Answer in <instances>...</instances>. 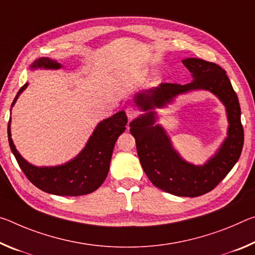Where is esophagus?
I'll return each mask as SVG.
<instances>
[{
  "label": "esophagus",
  "mask_w": 255,
  "mask_h": 255,
  "mask_svg": "<svg viewBox=\"0 0 255 255\" xmlns=\"http://www.w3.org/2000/svg\"><path fill=\"white\" fill-rule=\"evenodd\" d=\"M125 113H127V116L128 120H133L135 119L137 115H139V111L134 108L133 106H128L127 110H125Z\"/></svg>",
  "instance_id": "obj_1"
}]
</instances>
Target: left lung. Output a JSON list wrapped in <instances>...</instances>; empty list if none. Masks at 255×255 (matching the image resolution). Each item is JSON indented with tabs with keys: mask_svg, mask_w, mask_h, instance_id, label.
<instances>
[{
	"mask_svg": "<svg viewBox=\"0 0 255 255\" xmlns=\"http://www.w3.org/2000/svg\"><path fill=\"white\" fill-rule=\"evenodd\" d=\"M183 64L192 73L193 81L186 85L160 83L158 87L137 93L134 103L145 114L130 123L137 156L148 178L158 189L178 197H200L219 184L236 164L244 143L239 98L226 71L201 58H185ZM203 89L216 94L228 112V137L206 164L195 166L185 162L173 148L165 131L155 126L156 107L171 102L177 94Z\"/></svg>",
	"mask_w": 255,
	"mask_h": 255,
	"instance_id": "1",
	"label": "left lung"
}]
</instances>
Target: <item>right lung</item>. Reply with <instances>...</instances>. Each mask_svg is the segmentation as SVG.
<instances>
[{"label":"right lung","instance_id":"1","mask_svg":"<svg viewBox=\"0 0 255 255\" xmlns=\"http://www.w3.org/2000/svg\"><path fill=\"white\" fill-rule=\"evenodd\" d=\"M32 70L62 68L58 62L48 57H41L30 65ZM28 82L16 94L11 107L14 105L19 95L27 88ZM7 124V139L11 151L16 161L33 185L41 191L64 197H78L89 194L98 189L107 177L113 149L120 134L125 131L128 118L121 111L100 122L89 137L86 147L79 155L66 164L52 167H37L23 159L15 149L11 137L10 124Z\"/></svg>","mask_w":255,"mask_h":255}]
</instances>
